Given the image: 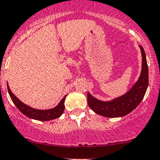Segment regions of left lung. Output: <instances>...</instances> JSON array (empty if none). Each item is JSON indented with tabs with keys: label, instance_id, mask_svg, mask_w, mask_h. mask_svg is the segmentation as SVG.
<instances>
[{
	"label": "left lung",
	"instance_id": "8db88e82",
	"mask_svg": "<svg viewBox=\"0 0 160 160\" xmlns=\"http://www.w3.org/2000/svg\"><path fill=\"white\" fill-rule=\"evenodd\" d=\"M142 53V71L140 76L132 88L125 95L112 101L103 102L94 98L90 93L87 94L88 105L95 113L108 118H117L128 115L141 102L149 83V72L145 51L139 46Z\"/></svg>",
	"mask_w": 160,
	"mask_h": 160
}]
</instances>
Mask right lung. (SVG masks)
<instances>
[{
  "label": "right lung",
  "instance_id": "right-lung-1",
  "mask_svg": "<svg viewBox=\"0 0 160 160\" xmlns=\"http://www.w3.org/2000/svg\"><path fill=\"white\" fill-rule=\"evenodd\" d=\"M7 85H8V93H9L10 97H11L14 104L17 106V108H18L21 112H22L23 114L25 115L28 118L39 120V121H49V120H52L58 118L64 112V110H65V104H64V102H65V98L66 95L61 100L59 104L57 106H55V108L47 110H39L31 108L28 105L21 102L18 98L11 92L9 86H8V84Z\"/></svg>",
  "mask_w": 160,
  "mask_h": 160
}]
</instances>
